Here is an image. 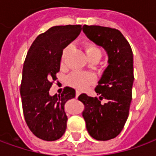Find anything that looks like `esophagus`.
Masks as SVG:
<instances>
[{
	"label": "esophagus",
	"mask_w": 156,
	"mask_h": 156,
	"mask_svg": "<svg viewBox=\"0 0 156 156\" xmlns=\"http://www.w3.org/2000/svg\"><path fill=\"white\" fill-rule=\"evenodd\" d=\"M79 95H80V92H79V91H76V98H77V97L79 96Z\"/></svg>",
	"instance_id": "esophagus-1"
}]
</instances>
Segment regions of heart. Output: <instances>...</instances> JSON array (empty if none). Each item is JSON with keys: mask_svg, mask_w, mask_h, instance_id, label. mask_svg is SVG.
<instances>
[{"mask_svg": "<svg viewBox=\"0 0 156 156\" xmlns=\"http://www.w3.org/2000/svg\"><path fill=\"white\" fill-rule=\"evenodd\" d=\"M69 49H70V46L69 45L66 47H64V49L62 51V56H61L62 64H64L66 56H67L68 51H69ZM85 51H86L87 57L98 56L100 58L101 56H102V51H101L100 48L92 43L86 44ZM94 80H95V76L91 73H88V72H73L72 74L68 76L67 78V81L69 84L73 87H76V88L80 89V90L86 88L88 85L92 83Z\"/></svg>", "mask_w": 156, "mask_h": 156, "instance_id": "heart-1", "label": "heart"}]
</instances>
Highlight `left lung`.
<instances>
[{
  "mask_svg": "<svg viewBox=\"0 0 156 156\" xmlns=\"http://www.w3.org/2000/svg\"><path fill=\"white\" fill-rule=\"evenodd\" d=\"M82 30L94 43L104 47L108 54L105 69L93 98L82 93L78 100L84 105L82 116L90 136L106 141L118 136L129 115L133 84V54L121 31L109 27L84 25ZM105 98L104 105L101 100Z\"/></svg>",
  "mask_w": 156,
  "mask_h": 156,
  "instance_id": "left-lung-1",
  "label": "left lung"
}]
</instances>
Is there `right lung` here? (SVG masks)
<instances>
[{"label": "right lung", "instance_id": "right-lung-1", "mask_svg": "<svg viewBox=\"0 0 156 156\" xmlns=\"http://www.w3.org/2000/svg\"><path fill=\"white\" fill-rule=\"evenodd\" d=\"M80 31L81 25L51 27L36 37L27 53L20 87L23 111L32 133L45 141L58 140L67 127L64 105L76 97V90L66 87L58 96H51L49 90L59 71L62 51Z\"/></svg>", "mask_w": 156, "mask_h": 156}]
</instances>
